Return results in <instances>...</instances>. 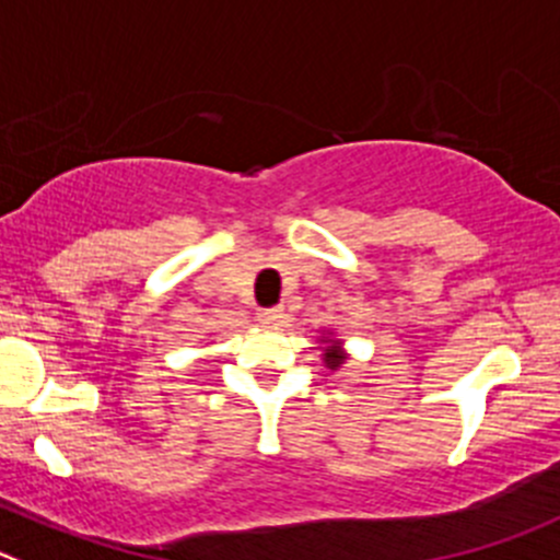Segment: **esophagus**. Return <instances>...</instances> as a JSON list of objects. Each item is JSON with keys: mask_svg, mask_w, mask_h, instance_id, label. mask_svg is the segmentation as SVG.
<instances>
[{"mask_svg": "<svg viewBox=\"0 0 560 560\" xmlns=\"http://www.w3.org/2000/svg\"><path fill=\"white\" fill-rule=\"evenodd\" d=\"M256 320L265 326H276L281 320V306H270V310H256Z\"/></svg>", "mask_w": 560, "mask_h": 560, "instance_id": "1", "label": "esophagus"}]
</instances>
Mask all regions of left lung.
I'll return each mask as SVG.
<instances>
[{"label":"left lung","mask_w":560,"mask_h":560,"mask_svg":"<svg viewBox=\"0 0 560 560\" xmlns=\"http://www.w3.org/2000/svg\"><path fill=\"white\" fill-rule=\"evenodd\" d=\"M326 351H323V359H326V368H331V370H337L339 364L345 362V353H342V348H339V342L337 339H326Z\"/></svg>","instance_id":"8db88e82"}]
</instances>
